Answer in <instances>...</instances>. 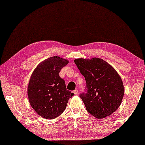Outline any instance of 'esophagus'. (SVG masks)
<instances>
[{"label": "esophagus", "instance_id": "34e87169", "mask_svg": "<svg viewBox=\"0 0 145 145\" xmlns=\"http://www.w3.org/2000/svg\"><path fill=\"white\" fill-rule=\"evenodd\" d=\"M73 93H74V95H78V90H73Z\"/></svg>", "mask_w": 145, "mask_h": 145}]
</instances>
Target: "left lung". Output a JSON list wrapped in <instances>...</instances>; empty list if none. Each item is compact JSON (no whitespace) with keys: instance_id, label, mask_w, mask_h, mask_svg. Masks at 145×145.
Instances as JSON below:
<instances>
[{"instance_id":"obj_1","label":"left lung","mask_w":145,"mask_h":145,"mask_svg":"<svg viewBox=\"0 0 145 145\" xmlns=\"http://www.w3.org/2000/svg\"><path fill=\"white\" fill-rule=\"evenodd\" d=\"M74 62L86 80L87 93L80 97L88 112L98 119L112 115L121 105L125 92L118 73L99 58H76Z\"/></svg>"}]
</instances>
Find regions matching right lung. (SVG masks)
Here are the masks:
<instances>
[{
	"instance_id": "1",
	"label": "right lung",
	"mask_w": 145,
	"mask_h": 145,
	"mask_svg": "<svg viewBox=\"0 0 145 145\" xmlns=\"http://www.w3.org/2000/svg\"><path fill=\"white\" fill-rule=\"evenodd\" d=\"M68 63L69 60L54 56L40 63L32 73L27 88L29 103L42 118L52 120L60 115L74 95L58 75Z\"/></svg>"
}]
</instances>
